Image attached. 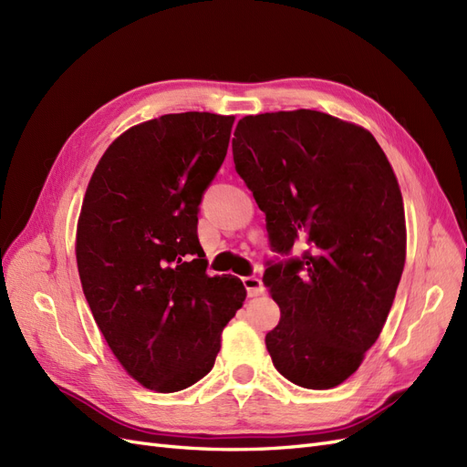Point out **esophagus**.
<instances>
[{"mask_svg": "<svg viewBox=\"0 0 467 467\" xmlns=\"http://www.w3.org/2000/svg\"><path fill=\"white\" fill-rule=\"evenodd\" d=\"M243 281H244V287H246V291H248V296H260V295L265 293V287H264V283H262L260 277L248 275V277H244Z\"/></svg>", "mask_w": 467, "mask_h": 467, "instance_id": "1", "label": "esophagus"}]
</instances>
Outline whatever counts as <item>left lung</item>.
<instances>
[{
  "label": "left lung",
  "instance_id": "obj_1",
  "mask_svg": "<svg viewBox=\"0 0 467 467\" xmlns=\"http://www.w3.org/2000/svg\"><path fill=\"white\" fill-rule=\"evenodd\" d=\"M233 155L274 248L306 246L264 274L281 310L265 336L274 367L296 386L336 388L379 339L405 265L392 164L363 126L305 109L244 116Z\"/></svg>",
  "mask_w": 467,
  "mask_h": 467
}]
</instances>
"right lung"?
Returning a JSON list of instances; mask_svg holds the SVG:
<instances>
[{
  "label": "right lung",
  "instance_id": "obj_1",
  "mask_svg": "<svg viewBox=\"0 0 467 467\" xmlns=\"http://www.w3.org/2000/svg\"><path fill=\"white\" fill-rule=\"evenodd\" d=\"M234 116L164 114L109 145L88 180L75 258L93 318L135 382L171 394L213 368L243 306L234 275L205 274L198 205L227 155Z\"/></svg>",
  "mask_w": 467,
  "mask_h": 467
}]
</instances>
